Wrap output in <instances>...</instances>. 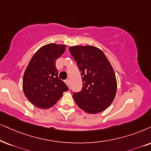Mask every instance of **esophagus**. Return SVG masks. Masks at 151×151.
<instances>
[{
    "label": "esophagus",
    "mask_w": 151,
    "mask_h": 151,
    "mask_svg": "<svg viewBox=\"0 0 151 151\" xmlns=\"http://www.w3.org/2000/svg\"><path fill=\"white\" fill-rule=\"evenodd\" d=\"M65 83L66 85L68 86L70 88V82H69V80H68V79L65 80Z\"/></svg>",
    "instance_id": "obj_1"
}]
</instances>
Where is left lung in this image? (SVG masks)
Masks as SVG:
<instances>
[{
  "label": "left lung",
  "instance_id": "obj_1",
  "mask_svg": "<svg viewBox=\"0 0 151 151\" xmlns=\"http://www.w3.org/2000/svg\"><path fill=\"white\" fill-rule=\"evenodd\" d=\"M69 50L81 72L83 87L73 93L77 106L88 114L100 113L113 102L117 91L116 74L104 52L91 45H76Z\"/></svg>",
  "mask_w": 151,
  "mask_h": 151
}]
</instances>
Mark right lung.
I'll return each instance as SVG.
<instances>
[{
	"instance_id": "obj_1",
	"label": "right lung",
	"mask_w": 151,
	"mask_h": 151,
	"mask_svg": "<svg viewBox=\"0 0 151 151\" xmlns=\"http://www.w3.org/2000/svg\"><path fill=\"white\" fill-rule=\"evenodd\" d=\"M66 45L47 44L30 59L23 77V91L33 105L49 109L56 104L68 88L58 77L56 60L62 56Z\"/></svg>"
}]
</instances>
